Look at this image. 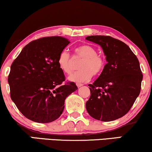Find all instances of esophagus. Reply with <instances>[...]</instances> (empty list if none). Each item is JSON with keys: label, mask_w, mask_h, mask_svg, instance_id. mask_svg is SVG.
<instances>
[{"label": "esophagus", "mask_w": 152, "mask_h": 152, "mask_svg": "<svg viewBox=\"0 0 152 152\" xmlns=\"http://www.w3.org/2000/svg\"><path fill=\"white\" fill-rule=\"evenodd\" d=\"M76 86H77L78 88H80V87H81V86H83V84H81V83H76Z\"/></svg>", "instance_id": "34e87169"}]
</instances>
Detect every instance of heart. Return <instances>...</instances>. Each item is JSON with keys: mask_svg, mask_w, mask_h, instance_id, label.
I'll return each instance as SVG.
<instances>
[{"mask_svg": "<svg viewBox=\"0 0 152 152\" xmlns=\"http://www.w3.org/2000/svg\"><path fill=\"white\" fill-rule=\"evenodd\" d=\"M74 58L82 59L78 68L79 71L69 76V80L77 83H85L92 76L99 75L106 64L105 58L97 54L95 48L89 45H82L74 50ZM57 64L62 72L70 74L73 72V58L66 50H62L57 57Z\"/></svg>", "mask_w": 152, "mask_h": 152, "instance_id": "1", "label": "heart"}]
</instances>
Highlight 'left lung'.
I'll return each mask as SVG.
<instances>
[{"label":"left lung","instance_id":"left-lung-1","mask_svg":"<svg viewBox=\"0 0 152 152\" xmlns=\"http://www.w3.org/2000/svg\"><path fill=\"white\" fill-rule=\"evenodd\" d=\"M86 40L102 47L107 64L93 84L86 103L88 114L111 121L129 111L139 96L143 75L137 57L124 42L109 36H90Z\"/></svg>","mask_w":152,"mask_h":152}]
</instances>
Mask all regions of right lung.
Returning <instances> with one entry per match:
<instances>
[{"label": "right lung", "instance_id": "1", "mask_svg": "<svg viewBox=\"0 0 152 152\" xmlns=\"http://www.w3.org/2000/svg\"><path fill=\"white\" fill-rule=\"evenodd\" d=\"M70 43L61 36L39 38L27 44L10 67V97L24 116L34 122L47 124L61 116L66 97L78 89L65 80L57 57Z\"/></svg>", "mask_w": 152, "mask_h": 152}]
</instances>
